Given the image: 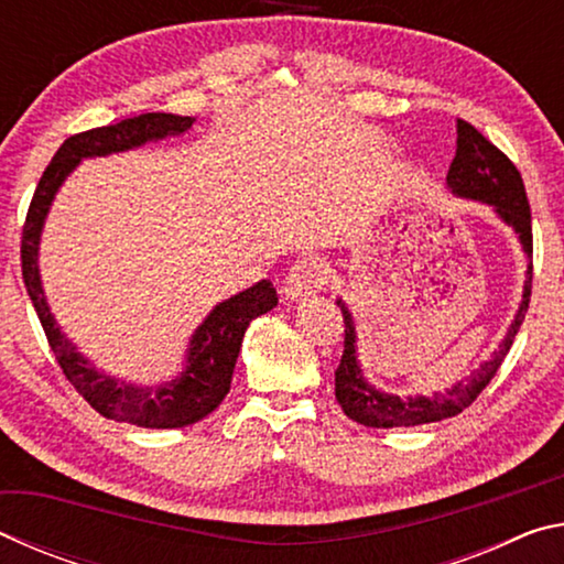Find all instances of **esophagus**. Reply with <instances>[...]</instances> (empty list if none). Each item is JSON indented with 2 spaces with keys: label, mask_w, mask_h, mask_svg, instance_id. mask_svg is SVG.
<instances>
[{
  "label": "esophagus",
  "mask_w": 564,
  "mask_h": 564,
  "mask_svg": "<svg viewBox=\"0 0 564 564\" xmlns=\"http://www.w3.org/2000/svg\"><path fill=\"white\" fill-rule=\"evenodd\" d=\"M328 283V271L323 261L318 259H301L291 265V271L285 273L283 279V293L289 299L299 301V299H308V295H316Z\"/></svg>",
  "instance_id": "esophagus-1"
}]
</instances>
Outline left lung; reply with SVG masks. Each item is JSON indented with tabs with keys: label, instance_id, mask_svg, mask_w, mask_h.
Returning <instances> with one entry per match:
<instances>
[{
	"label": "left lung",
	"instance_id": "obj_1",
	"mask_svg": "<svg viewBox=\"0 0 564 564\" xmlns=\"http://www.w3.org/2000/svg\"><path fill=\"white\" fill-rule=\"evenodd\" d=\"M447 188H451L455 196L490 204L495 208V214H498L505 224L514 228V234H518L522 243V251L528 253L530 259L522 303L518 313H514V321L510 323L508 333H505L500 348L495 350L492 358L485 360L475 373H470V378L447 388L445 393L400 398L393 393H386V390H378L362 378V370L358 366L356 323H352L346 303L336 301L343 311V323H346L343 356L336 370V398L343 413L360 425L410 427L437 423V420L463 413V410L482 393V388L490 383L495 373H498V368L502 366V360L508 356L512 340L522 326L524 313H528L532 293V218L522 176L498 147L490 144L473 123H467L463 119H457V149L451 171H447Z\"/></svg>",
	"mask_w": 564,
	"mask_h": 564
}]
</instances>
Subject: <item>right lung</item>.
<instances>
[{"mask_svg": "<svg viewBox=\"0 0 564 564\" xmlns=\"http://www.w3.org/2000/svg\"><path fill=\"white\" fill-rule=\"evenodd\" d=\"M191 123H194L191 117L151 111L119 123H109V127L74 133L50 161L40 178V186L34 191L30 212H26L22 231V279L46 333V340H50L66 380L79 390V395L97 413L117 420V423H131L139 427H184L214 413L231 390L236 358L248 323L269 313L279 303L271 281H259L251 289L218 303L191 336L184 373L169 380V383L151 388H139L104 376L56 326L50 305H46L36 259H40L44 218L50 214V206L64 178L79 166L82 159L109 156L117 151L144 147L147 141L178 137V133L191 129Z\"/></svg>", "mask_w": 564, "mask_h": 564, "instance_id": "add662e5", "label": "right lung"}]
</instances>
